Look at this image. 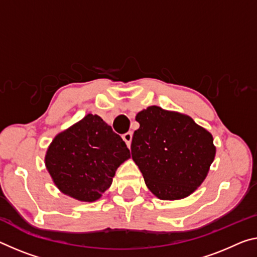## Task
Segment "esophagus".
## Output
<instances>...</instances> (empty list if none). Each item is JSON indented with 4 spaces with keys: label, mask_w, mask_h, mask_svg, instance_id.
<instances>
[{
    "label": "esophagus",
    "mask_w": 257,
    "mask_h": 257,
    "mask_svg": "<svg viewBox=\"0 0 257 257\" xmlns=\"http://www.w3.org/2000/svg\"><path fill=\"white\" fill-rule=\"evenodd\" d=\"M122 140L125 142V144H127L128 148H130V144H132V140H133V133L132 132H128L122 135Z\"/></svg>",
    "instance_id": "esophagus-1"
}]
</instances>
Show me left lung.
<instances>
[{
    "label": "left lung",
    "mask_w": 257,
    "mask_h": 257,
    "mask_svg": "<svg viewBox=\"0 0 257 257\" xmlns=\"http://www.w3.org/2000/svg\"><path fill=\"white\" fill-rule=\"evenodd\" d=\"M132 157L146 186L162 200L185 198L200 186L214 161L213 136L192 117L150 106L136 115Z\"/></svg>",
    "instance_id": "left-lung-1"
}]
</instances>
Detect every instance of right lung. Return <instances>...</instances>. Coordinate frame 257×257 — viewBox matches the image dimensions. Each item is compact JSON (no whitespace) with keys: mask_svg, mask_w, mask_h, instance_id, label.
Masks as SVG:
<instances>
[{"mask_svg":"<svg viewBox=\"0 0 257 257\" xmlns=\"http://www.w3.org/2000/svg\"><path fill=\"white\" fill-rule=\"evenodd\" d=\"M130 152L122 138L98 115L88 114L58 134L49 146L46 166L57 187L80 201H95Z\"/></svg>","mask_w":257,"mask_h":257,"instance_id":"add662e5","label":"right lung"}]
</instances>
